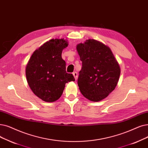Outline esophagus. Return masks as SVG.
Masks as SVG:
<instances>
[{
    "label": "esophagus",
    "mask_w": 148,
    "mask_h": 148,
    "mask_svg": "<svg viewBox=\"0 0 148 148\" xmlns=\"http://www.w3.org/2000/svg\"><path fill=\"white\" fill-rule=\"evenodd\" d=\"M73 76H74V79H75V80H76L77 79V73L76 72H74L73 73Z\"/></svg>",
    "instance_id": "34e87169"
}]
</instances>
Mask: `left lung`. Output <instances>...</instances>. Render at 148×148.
<instances>
[{
	"instance_id": "1",
	"label": "left lung",
	"mask_w": 148,
	"mask_h": 148,
	"mask_svg": "<svg viewBox=\"0 0 148 148\" xmlns=\"http://www.w3.org/2000/svg\"><path fill=\"white\" fill-rule=\"evenodd\" d=\"M76 49L82 62L78 78L80 91L90 101H101L117 85L119 64L110 48L97 40L89 38L77 45Z\"/></svg>"
}]
</instances>
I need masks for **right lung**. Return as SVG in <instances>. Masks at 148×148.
<instances>
[{
	"label": "right lung",
	"instance_id": "1",
	"mask_svg": "<svg viewBox=\"0 0 148 148\" xmlns=\"http://www.w3.org/2000/svg\"><path fill=\"white\" fill-rule=\"evenodd\" d=\"M64 38H53L36 49L26 66L25 74L29 87L37 97L46 102L58 100L65 84L75 81L66 72V63L62 58L63 49L68 45Z\"/></svg>",
	"mask_w": 148,
	"mask_h": 148
}]
</instances>
